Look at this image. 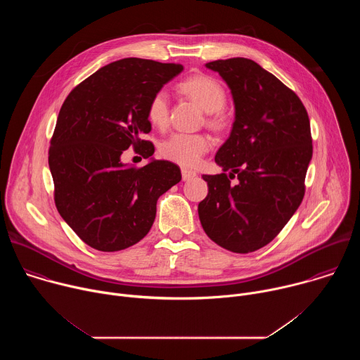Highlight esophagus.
<instances>
[{
    "label": "esophagus",
    "mask_w": 360,
    "mask_h": 360,
    "mask_svg": "<svg viewBox=\"0 0 360 360\" xmlns=\"http://www.w3.org/2000/svg\"><path fill=\"white\" fill-rule=\"evenodd\" d=\"M196 176V172L192 171V169H186V168H182V179L184 181H191Z\"/></svg>",
    "instance_id": "34e87169"
}]
</instances>
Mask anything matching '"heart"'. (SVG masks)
I'll list each match as a JSON object with an SVG mask.
<instances>
[{
    "instance_id": "obj_1",
    "label": "heart",
    "mask_w": 360,
    "mask_h": 360,
    "mask_svg": "<svg viewBox=\"0 0 360 360\" xmlns=\"http://www.w3.org/2000/svg\"><path fill=\"white\" fill-rule=\"evenodd\" d=\"M179 89L196 101L198 104L210 112L208 121L212 127H222L226 122L224 105L226 92L224 86L210 75H193L179 84ZM146 118L157 128H165L169 118V98L167 91L160 89L153 94L146 105ZM212 146V141L205 134L174 132L162 141L161 155L175 164L184 167H195L202 157Z\"/></svg>"
}]
</instances>
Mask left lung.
Segmentation results:
<instances>
[{"mask_svg":"<svg viewBox=\"0 0 360 360\" xmlns=\"http://www.w3.org/2000/svg\"><path fill=\"white\" fill-rule=\"evenodd\" d=\"M207 68L231 88L235 122L215 155L224 174L202 176L208 195L198 205L199 221L219 246L249 253L268 245L299 208L314 152L311 122L299 96L255 61L218 60Z\"/></svg>","mask_w":360,"mask_h":360,"instance_id":"8db88e82","label":"left lung"}]
</instances>
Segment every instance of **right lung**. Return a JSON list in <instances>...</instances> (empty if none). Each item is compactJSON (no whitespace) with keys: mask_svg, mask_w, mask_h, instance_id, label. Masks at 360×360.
<instances>
[{"mask_svg":"<svg viewBox=\"0 0 360 360\" xmlns=\"http://www.w3.org/2000/svg\"><path fill=\"white\" fill-rule=\"evenodd\" d=\"M181 64L124 58L102 67L77 85L60 110L48 150L56 207L91 248L117 252L139 242L157 215V200L181 181L169 161L136 168L121 162L132 146L153 155L146 105L181 74Z\"/></svg>","mask_w":360,"mask_h":360,"instance_id":"1","label":"right lung"}]
</instances>
